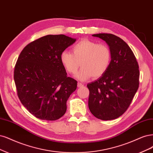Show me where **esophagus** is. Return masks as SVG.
<instances>
[{
	"label": "esophagus",
	"mask_w": 153,
	"mask_h": 153,
	"mask_svg": "<svg viewBox=\"0 0 153 153\" xmlns=\"http://www.w3.org/2000/svg\"><path fill=\"white\" fill-rule=\"evenodd\" d=\"M83 84H82V83H78V87H83Z\"/></svg>",
	"instance_id": "esophagus-1"
}]
</instances>
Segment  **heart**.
<instances>
[{
	"label": "heart",
	"instance_id": "heart-1",
	"mask_svg": "<svg viewBox=\"0 0 153 153\" xmlns=\"http://www.w3.org/2000/svg\"><path fill=\"white\" fill-rule=\"evenodd\" d=\"M111 61V51L107 44L87 39L73 46L72 53L64 51L61 54L62 64L70 74H75L81 65V70L76 75L81 81L103 75L108 70Z\"/></svg>",
	"mask_w": 153,
	"mask_h": 153
}]
</instances>
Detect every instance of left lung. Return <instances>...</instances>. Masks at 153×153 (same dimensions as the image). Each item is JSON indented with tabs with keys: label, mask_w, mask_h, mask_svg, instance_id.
Wrapping results in <instances>:
<instances>
[{
	"label": "left lung",
	"mask_w": 153,
	"mask_h": 153,
	"mask_svg": "<svg viewBox=\"0 0 153 153\" xmlns=\"http://www.w3.org/2000/svg\"><path fill=\"white\" fill-rule=\"evenodd\" d=\"M104 40L111 51L107 71L96 81L87 84L88 108L95 117L114 120L129 107L139 85V65L128 44L110 33L92 35Z\"/></svg>",
	"instance_id": "1"
}]
</instances>
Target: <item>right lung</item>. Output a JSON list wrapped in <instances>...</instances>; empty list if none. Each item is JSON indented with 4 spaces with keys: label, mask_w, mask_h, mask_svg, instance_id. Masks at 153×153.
<instances>
[{
    "label": "right lung",
    "mask_w": 153,
    "mask_h": 153,
    "mask_svg": "<svg viewBox=\"0 0 153 153\" xmlns=\"http://www.w3.org/2000/svg\"><path fill=\"white\" fill-rule=\"evenodd\" d=\"M76 41L65 35H48L26 45L14 71L18 96L36 118L54 121L66 111V102L77 87L67 76L61 54Z\"/></svg>",
    "instance_id": "add662e5"
}]
</instances>
